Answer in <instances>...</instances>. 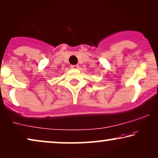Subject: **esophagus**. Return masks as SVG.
Segmentation results:
<instances>
[{
    "mask_svg": "<svg viewBox=\"0 0 158 158\" xmlns=\"http://www.w3.org/2000/svg\"><path fill=\"white\" fill-rule=\"evenodd\" d=\"M70 68L73 69H77L79 68V66L77 65V64H73V65L70 66Z\"/></svg>",
    "mask_w": 158,
    "mask_h": 158,
    "instance_id": "esophagus-1",
    "label": "esophagus"
}]
</instances>
